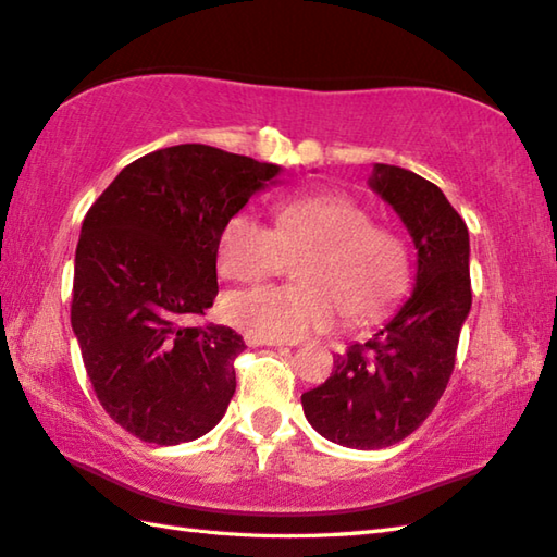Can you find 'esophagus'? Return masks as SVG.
I'll return each mask as SVG.
<instances>
[{
	"instance_id": "1",
	"label": "esophagus",
	"mask_w": 557,
	"mask_h": 557,
	"mask_svg": "<svg viewBox=\"0 0 557 557\" xmlns=\"http://www.w3.org/2000/svg\"><path fill=\"white\" fill-rule=\"evenodd\" d=\"M246 345L248 347H282V343L280 341H268V337H260V335H250V333H246Z\"/></svg>"
}]
</instances>
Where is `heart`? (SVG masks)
<instances>
[{
  "instance_id": "obj_1",
  "label": "heart",
  "mask_w": 557,
  "mask_h": 557,
  "mask_svg": "<svg viewBox=\"0 0 557 557\" xmlns=\"http://www.w3.org/2000/svg\"><path fill=\"white\" fill-rule=\"evenodd\" d=\"M301 256L299 285L234 292L224 319L268 341H299L331 329L341 311L350 323L384 313L408 285V250L400 236L372 224L347 195H301L275 207L272 228L246 210L234 212L216 238V268L232 282H258Z\"/></svg>"
}]
</instances>
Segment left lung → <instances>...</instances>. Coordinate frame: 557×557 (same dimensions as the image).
Masks as SVG:
<instances>
[{
    "mask_svg": "<svg viewBox=\"0 0 557 557\" xmlns=\"http://www.w3.org/2000/svg\"><path fill=\"white\" fill-rule=\"evenodd\" d=\"M369 185L412 236L418 275L394 319L337 355L333 374L301 396L311 428L350 449H384L428 420L449 384L471 311L468 228L444 193L388 163H376Z\"/></svg>",
    "mask_w": 557,
    "mask_h": 557,
    "instance_id": "8db88e82",
    "label": "left lung"
}]
</instances>
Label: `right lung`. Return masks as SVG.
<instances>
[{
	"instance_id": "add662e5",
	"label": "right lung",
	"mask_w": 557,
	"mask_h": 557,
	"mask_svg": "<svg viewBox=\"0 0 557 557\" xmlns=\"http://www.w3.org/2000/svg\"><path fill=\"white\" fill-rule=\"evenodd\" d=\"M280 171L207 145L166 147L120 171L86 212L72 331L96 398L137 440L193 442L226 412L244 337L188 319L220 292L224 222Z\"/></svg>"
}]
</instances>
